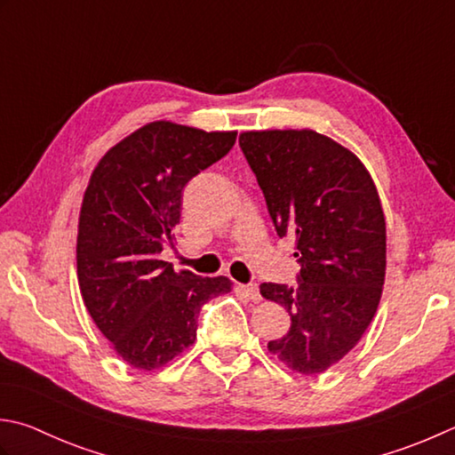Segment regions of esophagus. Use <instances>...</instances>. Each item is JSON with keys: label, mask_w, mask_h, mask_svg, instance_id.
I'll list each match as a JSON object with an SVG mask.
<instances>
[{"label": "esophagus", "mask_w": 455, "mask_h": 455, "mask_svg": "<svg viewBox=\"0 0 455 455\" xmlns=\"http://www.w3.org/2000/svg\"><path fill=\"white\" fill-rule=\"evenodd\" d=\"M240 290H243L252 301H260V290H258L256 283H246V286H240Z\"/></svg>", "instance_id": "esophagus-1"}]
</instances>
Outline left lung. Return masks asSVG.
<instances>
[{
    "instance_id": "obj_1",
    "label": "left lung",
    "mask_w": 455,
    "mask_h": 455,
    "mask_svg": "<svg viewBox=\"0 0 455 455\" xmlns=\"http://www.w3.org/2000/svg\"><path fill=\"white\" fill-rule=\"evenodd\" d=\"M240 149L280 238H291L298 286L262 283L288 309L290 331L268 343L291 371L319 375L341 361L377 314L387 270V222L361 159L314 130L244 132Z\"/></svg>"
}]
</instances>
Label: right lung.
<instances>
[{
    "label": "right lung",
    "instance_id": "right-lung-1",
    "mask_svg": "<svg viewBox=\"0 0 455 455\" xmlns=\"http://www.w3.org/2000/svg\"><path fill=\"white\" fill-rule=\"evenodd\" d=\"M236 141L167 120L146 124L106 151L78 217L76 274L88 314L120 357L140 371L164 367L197 337L209 299L228 278L175 272L159 260L173 246L185 185Z\"/></svg>",
    "mask_w": 455,
    "mask_h": 455
}]
</instances>
